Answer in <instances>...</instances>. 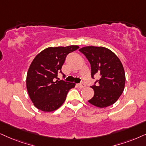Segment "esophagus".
I'll return each instance as SVG.
<instances>
[{"instance_id":"obj_1","label":"esophagus","mask_w":146,"mask_h":146,"mask_svg":"<svg viewBox=\"0 0 146 146\" xmlns=\"http://www.w3.org/2000/svg\"><path fill=\"white\" fill-rule=\"evenodd\" d=\"M77 86H78L79 88H81V89H82V88H84L86 87V85H85L84 84H80L77 85Z\"/></svg>"}]
</instances>
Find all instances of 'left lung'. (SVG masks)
<instances>
[{"label": "left lung", "mask_w": 146, "mask_h": 146, "mask_svg": "<svg viewBox=\"0 0 146 146\" xmlns=\"http://www.w3.org/2000/svg\"><path fill=\"white\" fill-rule=\"evenodd\" d=\"M79 50L86 56L91 64L92 78L95 74L101 76L97 81L98 86L91 87L94 95L88 102L98 108L113 104L122 94L126 79L124 68L119 57L110 50L102 46H90Z\"/></svg>", "instance_id": "1"}]
</instances>
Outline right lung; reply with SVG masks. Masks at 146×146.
Listing matches in <instances>:
<instances>
[{"label":"right lung","instance_id":"add662e5","mask_svg":"<svg viewBox=\"0 0 146 146\" xmlns=\"http://www.w3.org/2000/svg\"><path fill=\"white\" fill-rule=\"evenodd\" d=\"M77 45L48 47L34 58L26 77L29 96L38 109L52 112L58 109L66 100L68 92L74 88V83L58 81L66 56L79 48Z\"/></svg>","mask_w":146,"mask_h":146}]
</instances>
